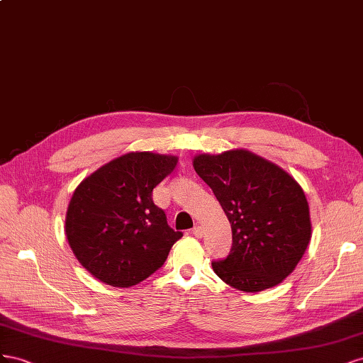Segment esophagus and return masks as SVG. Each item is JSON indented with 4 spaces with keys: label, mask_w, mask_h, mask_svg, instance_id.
Masks as SVG:
<instances>
[{
    "label": "esophagus",
    "mask_w": 363,
    "mask_h": 363,
    "mask_svg": "<svg viewBox=\"0 0 363 363\" xmlns=\"http://www.w3.org/2000/svg\"><path fill=\"white\" fill-rule=\"evenodd\" d=\"M191 233H193L196 237H199V239H201V237L203 235V228H202V226H199V225H198V226H194L193 230H191Z\"/></svg>",
    "instance_id": "obj_1"
}]
</instances>
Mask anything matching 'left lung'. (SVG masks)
<instances>
[{
	"instance_id": "1",
	"label": "left lung",
	"mask_w": 363,
	"mask_h": 363,
	"mask_svg": "<svg viewBox=\"0 0 363 363\" xmlns=\"http://www.w3.org/2000/svg\"><path fill=\"white\" fill-rule=\"evenodd\" d=\"M193 167L231 223L233 247L213 262L222 281L262 292L294 272L312 237L306 194L291 174L243 149L198 155Z\"/></svg>"
}]
</instances>
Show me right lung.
Returning <instances> with one entry per match:
<instances>
[{
	"mask_svg": "<svg viewBox=\"0 0 363 363\" xmlns=\"http://www.w3.org/2000/svg\"><path fill=\"white\" fill-rule=\"evenodd\" d=\"M178 158L130 152L79 184L68 205L65 233L76 258L113 287L141 283L167 260L182 233L167 223L152 191Z\"/></svg>",
	"mask_w": 363,
	"mask_h": 363,
	"instance_id": "obj_1",
	"label": "right lung"
}]
</instances>
